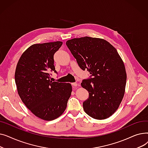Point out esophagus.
<instances>
[{
    "mask_svg": "<svg viewBox=\"0 0 148 148\" xmlns=\"http://www.w3.org/2000/svg\"><path fill=\"white\" fill-rule=\"evenodd\" d=\"M71 84H72V85H73L74 88L77 87V86H79V83H72Z\"/></svg>",
    "mask_w": 148,
    "mask_h": 148,
    "instance_id": "obj_1",
    "label": "esophagus"
}]
</instances>
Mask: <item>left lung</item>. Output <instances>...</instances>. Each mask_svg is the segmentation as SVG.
<instances>
[{
	"mask_svg": "<svg viewBox=\"0 0 148 148\" xmlns=\"http://www.w3.org/2000/svg\"><path fill=\"white\" fill-rule=\"evenodd\" d=\"M66 44L80 68L91 74L81 83L89 95L83 103L84 112L95 119L109 118L118 108L126 86L125 65L117 50L103 39L89 36Z\"/></svg>",
	"mask_w": 148,
	"mask_h": 148,
	"instance_id": "obj_1",
	"label": "left lung"
}]
</instances>
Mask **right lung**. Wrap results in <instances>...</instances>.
Masks as SVG:
<instances>
[{"instance_id": "1", "label": "right lung", "mask_w": 148, "mask_h": 148, "mask_svg": "<svg viewBox=\"0 0 148 148\" xmlns=\"http://www.w3.org/2000/svg\"><path fill=\"white\" fill-rule=\"evenodd\" d=\"M62 45V42L56 41L30 46L19 59L15 72V84L23 103L45 121L62 115L71 95V84L50 80V72L56 73L54 54Z\"/></svg>"}]
</instances>
